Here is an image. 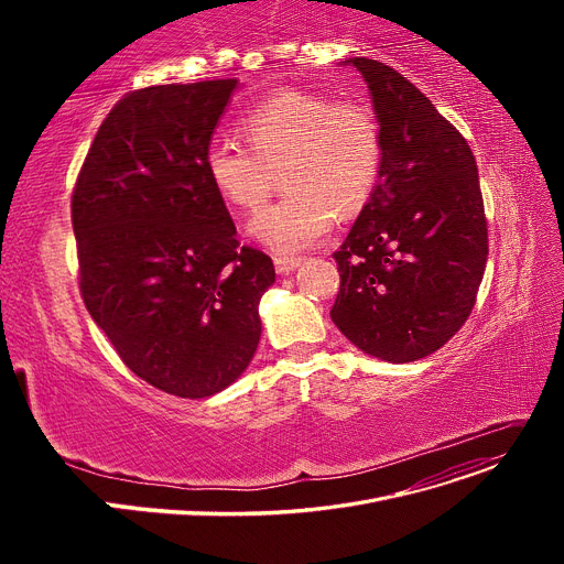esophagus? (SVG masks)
Instances as JSON below:
<instances>
[{"instance_id": "esophagus-1", "label": "esophagus", "mask_w": 564, "mask_h": 564, "mask_svg": "<svg viewBox=\"0 0 564 564\" xmlns=\"http://www.w3.org/2000/svg\"><path fill=\"white\" fill-rule=\"evenodd\" d=\"M300 264H302V258H285V256L274 258V267H276L279 274H290V272L297 270Z\"/></svg>"}]
</instances>
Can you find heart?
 Returning <instances> with one entry per match:
<instances>
[{"mask_svg": "<svg viewBox=\"0 0 564 564\" xmlns=\"http://www.w3.org/2000/svg\"><path fill=\"white\" fill-rule=\"evenodd\" d=\"M246 148L210 143L203 171L235 210L256 213L276 189L288 192L249 226L260 245L283 256L322 245L340 217L368 203L381 169V128L370 107L308 91H279L242 121Z\"/></svg>", "mask_w": 564, "mask_h": 564, "instance_id": "b5f03b06", "label": "heart"}]
</instances>
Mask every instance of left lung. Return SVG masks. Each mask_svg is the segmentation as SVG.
I'll return each instance as SVG.
<instances>
[{
  "instance_id": "left-lung-1",
  "label": "left lung",
  "mask_w": 564,
  "mask_h": 564,
  "mask_svg": "<svg viewBox=\"0 0 564 564\" xmlns=\"http://www.w3.org/2000/svg\"><path fill=\"white\" fill-rule=\"evenodd\" d=\"M381 128L377 185L334 253L332 319L361 351L411 364L446 345L476 306L487 219L476 158L459 130L391 66L351 56Z\"/></svg>"
}]
</instances>
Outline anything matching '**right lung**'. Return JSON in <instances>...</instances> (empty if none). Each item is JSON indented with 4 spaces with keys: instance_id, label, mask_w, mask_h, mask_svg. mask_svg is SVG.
I'll return each mask as SVG.
<instances>
[{
    "instance_id": "add662e5",
    "label": "right lung",
    "mask_w": 564,
    "mask_h": 564,
    "mask_svg": "<svg viewBox=\"0 0 564 564\" xmlns=\"http://www.w3.org/2000/svg\"><path fill=\"white\" fill-rule=\"evenodd\" d=\"M237 79L148 86L118 100L77 175L73 230L86 311L151 387L200 400L260 340L274 262L240 247L203 155Z\"/></svg>"
}]
</instances>
